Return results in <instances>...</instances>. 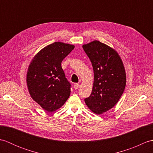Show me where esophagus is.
<instances>
[{
	"label": "esophagus",
	"mask_w": 153,
	"mask_h": 153,
	"mask_svg": "<svg viewBox=\"0 0 153 153\" xmlns=\"http://www.w3.org/2000/svg\"><path fill=\"white\" fill-rule=\"evenodd\" d=\"M79 87V83H75L74 85V88L75 89H77Z\"/></svg>",
	"instance_id": "34e87169"
}]
</instances>
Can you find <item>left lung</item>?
Wrapping results in <instances>:
<instances>
[{
  "label": "left lung",
  "mask_w": 153,
  "mask_h": 153,
  "mask_svg": "<svg viewBox=\"0 0 153 153\" xmlns=\"http://www.w3.org/2000/svg\"><path fill=\"white\" fill-rule=\"evenodd\" d=\"M83 48L94 71L92 92L85 102L93 112L102 114L116 105L124 91L125 68L117 51L108 45L95 40Z\"/></svg>",
  "instance_id": "left-lung-1"
}]
</instances>
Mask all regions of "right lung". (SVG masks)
Here are the masks:
<instances>
[{
    "mask_svg": "<svg viewBox=\"0 0 153 153\" xmlns=\"http://www.w3.org/2000/svg\"><path fill=\"white\" fill-rule=\"evenodd\" d=\"M73 45L54 42L39 51L32 58L26 74L29 93L47 112L61 108L70 95L61 63L74 48Z\"/></svg>",
    "mask_w": 153,
    "mask_h": 153,
    "instance_id": "obj_1",
    "label": "right lung"
}]
</instances>
